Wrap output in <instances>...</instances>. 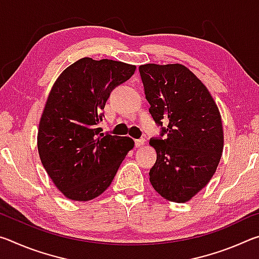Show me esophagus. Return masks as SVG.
Returning a JSON list of instances; mask_svg holds the SVG:
<instances>
[{
  "mask_svg": "<svg viewBox=\"0 0 259 259\" xmlns=\"http://www.w3.org/2000/svg\"><path fill=\"white\" fill-rule=\"evenodd\" d=\"M145 143H146V140L144 139V138H140V139H137L136 140V147H142V146H144L145 145Z\"/></svg>",
  "mask_w": 259,
  "mask_h": 259,
  "instance_id": "obj_1",
  "label": "esophagus"
}]
</instances>
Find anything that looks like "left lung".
<instances>
[{"instance_id": "1", "label": "left lung", "mask_w": 259, "mask_h": 259, "mask_svg": "<svg viewBox=\"0 0 259 259\" xmlns=\"http://www.w3.org/2000/svg\"><path fill=\"white\" fill-rule=\"evenodd\" d=\"M150 113L165 139H151L150 182L165 200L184 203L207 185L224 148L222 116L201 80L182 64L139 66Z\"/></svg>"}]
</instances>
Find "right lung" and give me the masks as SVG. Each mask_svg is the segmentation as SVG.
I'll return each instance as SVG.
<instances>
[{"label":"right lung","instance_id":"obj_1","mask_svg":"<svg viewBox=\"0 0 259 259\" xmlns=\"http://www.w3.org/2000/svg\"><path fill=\"white\" fill-rule=\"evenodd\" d=\"M135 65L84 57L57 78L37 131L38 155L56 187L69 200L90 201L107 190L135 142L98 128L114 88Z\"/></svg>","mask_w":259,"mask_h":259}]
</instances>
